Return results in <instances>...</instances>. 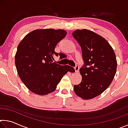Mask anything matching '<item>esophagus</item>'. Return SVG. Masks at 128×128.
Instances as JSON below:
<instances>
[{
  "label": "esophagus",
  "mask_w": 128,
  "mask_h": 128,
  "mask_svg": "<svg viewBox=\"0 0 128 128\" xmlns=\"http://www.w3.org/2000/svg\"><path fill=\"white\" fill-rule=\"evenodd\" d=\"M79 69H80V66L78 65H76V66L74 67V70L76 72H79Z\"/></svg>",
  "instance_id": "obj_1"
}]
</instances>
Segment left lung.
I'll return each instance as SVG.
<instances>
[{"label": "left lung", "instance_id": "8db88e82", "mask_svg": "<svg viewBox=\"0 0 128 128\" xmlns=\"http://www.w3.org/2000/svg\"><path fill=\"white\" fill-rule=\"evenodd\" d=\"M73 37L81 48L84 65L80 68L81 83L74 85L77 96L90 99L98 96L111 85L116 72V55L102 36L86 29L76 30Z\"/></svg>", "mask_w": 128, "mask_h": 128}]
</instances>
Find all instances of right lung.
I'll return each mask as SVG.
<instances>
[{
	"mask_svg": "<svg viewBox=\"0 0 128 128\" xmlns=\"http://www.w3.org/2000/svg\"><path fill=\"white\" fill-rule=\"evenodd\" d=\"M66 35L64 30H35L28 34L19 43L15 65L18 74L26 88L40 95L52 92L68 72H74L69 66L53 62L56 46Z\"/></svg>",
	"mask_w": 128,
	"mask_h": 128,
	"instance_id": "add662e5",
	"label": "right lung"
}]
</instances>
